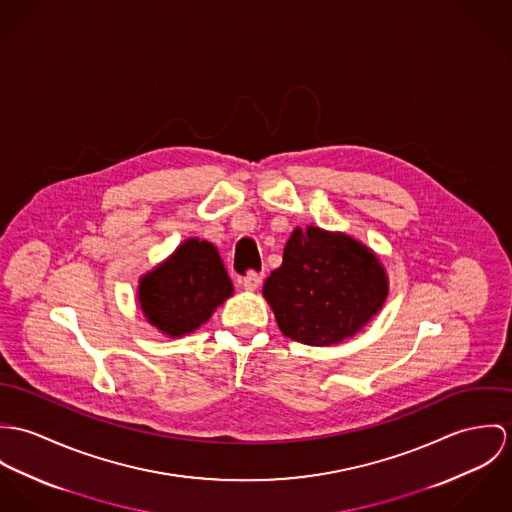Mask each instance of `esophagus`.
I'll use <instances>...</instances> for the list:
<instances>
[{
	"label": "esophagus",
	"mask_w": 512,
	"mask_h": 512,
	"mask_svg": "<svg viewBox=\"0 0 512 512\" xmlns=\"http://www.w3.org/2000/svg\"><path fill=\"white\" fill-rule=\"evenodd\" d=\"M263 281V275H257V273H249L247 277L241 279V284L245 290H257L259 284Z\"/></svg>",
	"instance_id": "esophagus-1"
}]
</instances>
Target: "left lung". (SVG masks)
I'll return each instance as SVG.
<instances>
[{
	"label": "left lung",
	"instance_id": "8db88e82",
	"mask_svg": "<svg viewBox=\"0 0 512 512\" xmlns=\"http://www.w3.org/2000/svg\"><path fill=\"white\" fill-rule=\"evenodd\" d=\"M286 338L328 347L353 338L389 296V277L379 255L343 231L296 228L283 265L263 284Z\"/></svg>",
	"mask_w": 512,
	"mask_h": 512
}]
</instances>
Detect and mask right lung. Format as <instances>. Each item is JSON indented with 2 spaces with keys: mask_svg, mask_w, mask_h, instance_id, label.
<instances>
[{
  "mask_svg": "<svg viewBox=\"0 0 512 512\" xmlns=\"http://www.w3.org/2000/svg\"><path fill=\"white\" fill-rule=\"evenodd\" d=\"M233 294L214 243L184 239L163 263L141 275L137 302L145 320L169 338H182L210 320Z\"/></svg>",
  "mask_w": 512,
  "mask_h": 512,
  "instance_id": "1",
  "label": "right lung"
}]
</instances>
